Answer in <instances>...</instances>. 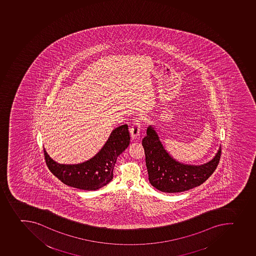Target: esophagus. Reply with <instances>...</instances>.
I'll return each mask as SVG.
<instances>
[{
    "mask_svg": "<svg viewBox=\"0 0 256 256\" xmlns=\"http://www.w3.org/2000/svg\"><path fill=\"white\" fill-rule=\"evenodd\" d=\"M130 136L132 138H136L140 136V120H136V122H134L130 127Z\"/></svg>",
    "mask_w": 256,
    "mask_h": 256,
    "instance_id": "obj_1",
    "label": "esophagus"
}]
</instances>
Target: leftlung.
Masks as SVG:
<instances>
[{
  "instance_id": "obj_1",
  "label": "left lung",
  "mask_w": 256,
  "mask_h": 256,
  "mask_svg": "<svg viewBox=\"0 0 256 256\" xmlns=\"http://www.w3.org/2000/svg\"><path fill=\"white\" fill-rule=\"evenodd\" d=\"M146 154L148 180L152 186L165 193L186 192L198 186L214 172L221 158L219 148L214 158L201 166L180 164L172 158L164 150L152 127L147 129V136L142 140Z\"/></svg>"
}]
</instances>
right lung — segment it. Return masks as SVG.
Returning a JSON list of instances; mask_svg holds the SVG:
<instances>
[{
    "mask_svg": "<svg viewBox=\"0 0 256 256\" xmlns=\"http://www.w3.org/2000/svg\"><path fill=\"white\" fill-rule=\"evenodd\" d=\"M130 140L128 126L122 124L112 132L108 140L98 154L83 164H58L49 157L45 148L44 158L49 170L64 184L84 190H95L112 180L116 158L128 147Z\"/></svg>",
    "mask_w": 256,
    "mask_h": 256,
    "instance_id": "1",
    "label": "right lung"
}]
</instances>
